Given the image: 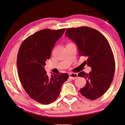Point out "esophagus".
<instances>
[{
    "mask_svg": "<svg viewBox=\"0 0 125 125\" xmlns=\"http://www.w3.org/2000/svg\"><path fill=\"white\" fill-rule=\"evenodd\" d=\"M69 77L71 79H73V80L75 79L78 77V74H76V73H70V74H69Z\"/></svg>",
    "mask_w": 125,
    "mask_h": 125,
    "instance_id": "obj_1",
    "label": "esophagus"
}]
</instances>
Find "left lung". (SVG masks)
<instances>
[{
    "label": "left lung",
    "mask_w": 125,
    "mask_h": 125,
    "mask_svg": "<svg viewBox=\"0 0 125 125\" xmlns=\"http://www.w3.org/2000/svg\"><path fill=\"white\" fill-rule=\"evenodd\" d=\"M65 35L77 46L79 56L86 58L83 64L91 67L89 74L82 71L78 75L86 79L80 93L91 100L98 98L109 89L114 75V58L107 40L98 31L85 26L70 28Z\"/></svg>",
    "instance_id": "8db88e82"
}]
</instances>
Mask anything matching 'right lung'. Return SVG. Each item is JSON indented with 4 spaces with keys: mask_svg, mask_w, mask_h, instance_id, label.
<instances>
[{
    "mask_svg": "<svg viewBox=\"0 0 125 125\" xmlns=\"http://www.w3.org/2000/svg\"><path fill=\"white\" fill-rule=\"evenodd\" d=\"M65 30L44 29L38 31L23 41L18 51L20 81L30 97L43 104L56 100L63 84L69 77L66 73L52 74L49 77L44 67L55 44Z\"/></svg>",
    "mask_w": 125,
    "mask_h": 125,
    "instance_id": "right-lung-1",
    "label": "right lung"
}]
</instances>
